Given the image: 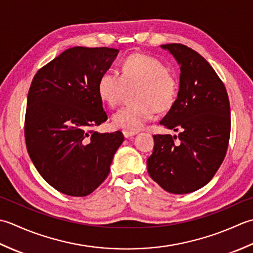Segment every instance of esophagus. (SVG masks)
Returning <instances> with one entry per match:
<instances>
[{"label": "esophagus", "instance_id": "esophagus-1", "mask_svg": "<svg viewBox=\"0 0 253 253\" xmlns=\"http://www.w3.org/2000/svg\"><path fill=\"white\" fill-rule=\"evenodd\" d=\"M122 133H123V135H125V137H131V136L135 135V134H136V132L130 131V130H123Z\"/></svg>", "mask_w": 253, "mask_h": 253}]
</instances>
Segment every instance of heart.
Returning <instances> with one entry per match:
<instances>
[{
	"mask_svg": "<svg viewBox=\"0 0 253 253\" xmlns=\"http://www.w3.org/2000/svg\"><path fill=\"white\" fill-rule=\"evenodd\" d=\"M127 89H133L134 101L120 108L113 115L112 122L117 127L135 132L153 119L156 110L163 112L173 106L179 83L161 60L134 53L121 61L120 74L106 71L97 84L100 99L110 108L120 104Z\"/></svg>",
	"mask_w": 253,
	"mask_h": 253,
	"instance_id": "1",
	"label": "heart"
}]
</instances>
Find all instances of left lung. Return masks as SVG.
Returning a JSON list of instances; mask_svg holds the SVG:
<instances>
[{"label":"left lung","mask_w":253,"mask_h":253,"mask_svg":"<svg viewBox=\"0 0 253 253\" xmlns=\"http://www.w3.org/2000/svg\"><path fill=\"white\" fill-rule=\"evenodd\" d=\"M162 48L176 58L181 74L178 98L161 125L179 134L154 135L147 171L164 190L184 194L208 184L223 163L230 136V105L224 83L202 55L181 43Z\"/></svg>","instance_id":"8db88e82"}]
</instances>
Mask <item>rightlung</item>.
I'll use <instances>...</instances> for the list:
<instances>
[{"instance_id":"right-lung-1","label":"right lung","mask_w":253,"mask_h":253,"mask_svg":"<svg viewBox=\"0 0 253 253\" xmlns=\"http://www.w3.org/2000/svg\"><path fill=\"white\" fill-rule=\"evenodd\" d=\"M119 50L74 47L35 74L27 96L25 141L40 176L59 192L85 197L105 181L125 137L97 133L107 121L97 91Z\"/></svg>"}]
</instances>
